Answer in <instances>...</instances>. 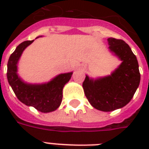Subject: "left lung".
<instances>
[{"label": "left lung", "instance_id": "8db88e82", "mask_svg": "<svg viewBox=\"0 0 149 149\" xmlns=\"http://www.w3.org/2000/svg\"><path fill=\"white\" fill-rule=\"evenodd\" d=\"M109 49L122 61L115 71L97 79L86 76L83 83L84 93L90 104L99 111L109 112L121 108L132 99L140 84L139 63L125 41L107 38Z\"/></svg>", "mask_w": 149, "mask_h": 149}]
</instances>
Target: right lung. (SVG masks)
<instances>
[{
  "label": "right lung",
  "mask_w": 149,
  "mask_h": 149,
  "mask_svg": "<svg viewBox=\"0 0 149 149\" xmlns=\"http://www.w3.org/2000/svg\"><path fill=\"white\" fill-rule=\"evenodd\" d=\"M24 41L17 45L8 62L7 77L14 93L27 106H31L42 113L56 111L63 100V89L69 82L72 72L59 74L51 81L44 84H26L17 74V64L24 49L33 42Z\"/></svg>",
  "instance_id": "right-lung-1"
}]
</instances>
